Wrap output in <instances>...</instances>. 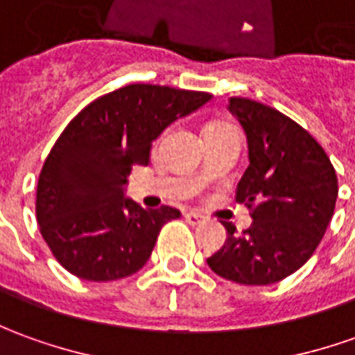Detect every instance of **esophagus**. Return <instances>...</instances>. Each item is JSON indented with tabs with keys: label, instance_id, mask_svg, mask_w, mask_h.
<instances>
[{
	"label": "esophagus",
	"instance_id": "1",
	"mask_svg": "<svg viewBox=\"0 0 355 355\" xmlns=\"http://www.w3.org/2000/svg\"><path fill=\"white\" fill-rule=\"evenodd\" d=\"M184 219H187L188 223H192V225H200V223L206 221V216H202V214H198V211H187V214H184Z\"/></svg>",
	"mask_w": 355,
	"mask_h": 355
}]
</instances>
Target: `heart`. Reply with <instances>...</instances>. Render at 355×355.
Returning <instances> with one entry per match:
<instances>
[{
	"instance_id": "1",
	"label": "heart",
	"mask_w": 355,
	"mask_h": 355,
	"mask_svg": "<svg viewBox=\"0 0 355 355\" xmlns=\"http://www.w3.org/2000/svg\"><path fill=\"white\" fill-rule=\"evenodd\" d=\"M221 128H231V124H227V122H209V124H206V128H204V132L221 130Z\"/></svg>"
}]
</instances>
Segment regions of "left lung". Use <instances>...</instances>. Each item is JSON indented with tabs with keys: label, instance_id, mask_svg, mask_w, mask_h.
<instances>
[{
	"label": "left lung",
	"instance_id": "1",
	"mask_svg": "<svg viewBox=\"0 0 355 355\" xmlns=\"http://www.w3.org/2000/svg\"><path fill=\"white\" fill-rule=\"evenodd\" d=\"M229 110L247 134L250 163L237 202L250 209L252 225L237 235L223 221L227 241L208 266L237 284L268 286L317 250L334 214L338 178L319 141L279 110L245 96H231Z\"/></svg>",
	"mask_w": 355,
	"mask_h": 355
}]
</instances>
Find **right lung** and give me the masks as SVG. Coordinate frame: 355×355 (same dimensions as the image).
<instances>
[{
  "label": "right lung",
  "instance_id": "right-lung-1",
  "mask_svg": "<svg viewBox=\"0 0 355 355\" xmlns=\"http://www.w3.org/2000/svg\"><path fill=\"white\" fill-rule=\"evenodd\" d=\"M211 95L173 87H120L77 114L46 157L36 187V221L54 259L77 278L112 282L146 266L161 227L180 211L144 209L124 198L134 165L177 118Z\"/></svg>",
  "mask_w": 355,
  "mask_h": 355
}]
</instances>
